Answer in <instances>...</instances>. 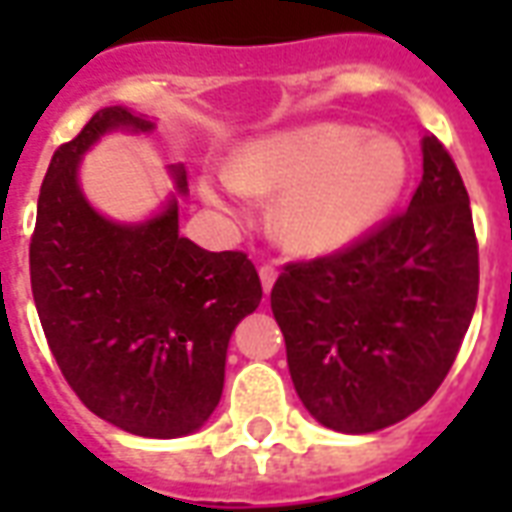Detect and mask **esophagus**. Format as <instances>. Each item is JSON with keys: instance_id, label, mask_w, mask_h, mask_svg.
<instances>
[{"instance_id": "esophagus-1", "label": "esophagus", "mask_w": 512, "mask_h": 512, "mask_svg": "<svg viewBox=\"0 0 512 512\" xmlns=\"http://www.w3.org/2000/svg\"><path fill=\"white\" fill-rule=\"evenodd\" d=\"M260 282H263V290L271 293L274 282H277V268L274 266H260Z\"/></svg>"}]
</instances>
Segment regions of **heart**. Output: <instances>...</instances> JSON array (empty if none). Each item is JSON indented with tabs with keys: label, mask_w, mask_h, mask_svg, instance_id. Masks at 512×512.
Returning <instances> with one entry per match:
<instances>
[{
	"label": "heart",
	"mask_w": 512,
	"mask_h": 512,
	"mask_svg": "<svg viewBox=\"0 0 512 512\" xmlns=\"http://www.w3.org/2000/svg\"><path fill=\"white\" fill-rule=\"evenodd\" d=\"M406 183V153L389 136L323 126L255 139L233 156V169L202 180V197L244 219L255 194H279V238L307 255L351 244L389 211Z\"/></svg>",
	"instance_id": "b5f03b06"
}]
</instances>
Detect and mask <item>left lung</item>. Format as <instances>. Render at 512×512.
I'll use <instances>...</instances> for the list:
<instances>
[{
	"instance_id": "left-lung-1",
	"label": "left lung",
	"mask_w": 512,
	"mask_h": 512,
	"mask_svg": "<svg viewBox=\"0 0 512 512\" xmlns=\"http://www.w3.org/2000/svg\"><path fill=\"white\" fill-rule=\"evenodd\" d=\"M477 285L469 194L430 134L406 211L334 255L288 263L271 288L301 403L340 433H373L414 414L450 373Z\"/></svg>"
}]
</instances>
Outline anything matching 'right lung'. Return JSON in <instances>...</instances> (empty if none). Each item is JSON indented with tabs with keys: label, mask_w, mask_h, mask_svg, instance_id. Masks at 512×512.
<instances>
[{
	"label": "right lung",
	"mask_w": 512,
	"mask_h": 512,
	"mask_svg": "<svg viewBox=\"0 0 512 512\" xmlns=\"http://www.w3.org/2000/svg\"><path fill=\"white\" fill-rule=\"evenodd\" d=\"M112 128L153 123L109 106L51 158L29 244L32 296L84 406L134 436L178 439L219 406L230 334L257 310L263 288L244 252H205L180 235L178 197L142 224L90 208L79 161ZM172 175L186 194V169Z\"/></svg>",
	"instance_id": "add662e5"
}]
</instances>
